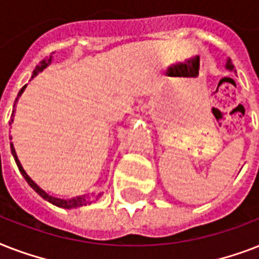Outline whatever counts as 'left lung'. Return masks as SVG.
I'll return each instance as SVG.
<instances>
[{
	"label": "left lung",
	"instance_id": "8db88e82",
	"mask_svg": "<svg viewBox=\"0 0 259 259\" xmlns=\"http://www.w3.org/2000/svg\"><path fill=\"white\" fill-rule=\"evenodd\" d=\"M226 68H227V70H230V71H233L234 70V64L233 63H231V60H227V64H226Z\"/></svg>",
	"mask_w": 259,
	"mask_h": 259
}]
</instances>
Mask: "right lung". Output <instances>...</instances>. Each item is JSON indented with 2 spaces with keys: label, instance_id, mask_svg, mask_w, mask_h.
I'll return each instance as SVG.
<instances>
[{
  "label": "right lung",
  "instance_id": "right-lung-1",
  "mask_svg": "<svg viewBox=\"0 0 259 259\" xmlns=\"http://www.w3.org/2000/svg\"><path fill=\"white\" fill-rule=\"evenodd\" d=\"M52 62V56H50V59L47 58V59H42L41 62H40V64H38L36 68H34L33 71V74H32V79L34 78V76H37L38 72H41L44 68H46L50 63ZM26 84L24 87H22L21 90H20V93H18L17 98H16V102L18 101V98L21 97V94L24 93V90H25ZM16 102H14V106H13V109L16 107ZM13 113H14V110H13ZM13 122V118L10 119V123ZM10 140H12V137H10ZM10 149H12V154H13V157H14V161H16V164H17L18 166V169H20V172H21V175L24 176V179L26 180V183L32 187V188L36 191V192L40 195V196L42 197V199H46L47 201H50V203H52L54 205H58V207H62V208H76V207H82V205H87L91 203V200H90V196H87V195H83V196H78V197H72V199H68V200H64V199H59V197H54V196H51V195H48V193L46 192V191H42L40 187H38L36 183H34L32 179H30L28 175H26V172L24 170V168H22L21 165V162L18 161V157H17V154H16V150H14L13 148V142H10ZM101 196V195H98V197Z\"/></svg>",
  "mask_w": 259,
  "mask_h": 259
}]
</instances>
